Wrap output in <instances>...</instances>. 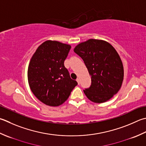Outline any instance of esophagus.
Masks as SVG:
<instances>
[{
  "mask_svg": "<svg viewBox=\"0 0 146 146\" xmlns=\"http://www.w3.org/2000/svg\"><path fill=\"white\" fill-rule=\"evenodd\" d=\"M76 81H77V82H78V85L80 84V79L79 78H77L76 79Z\"/></svg>",
  "mask_w": 146,
  "mask_h": 146,
  "instance_id": "obj_1",
  "label": "esophagus"
}]
</instances>
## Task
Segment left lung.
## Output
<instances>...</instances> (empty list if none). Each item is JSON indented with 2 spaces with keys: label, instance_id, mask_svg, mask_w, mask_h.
Wrapping results in <instances>:
<instances>
[{
  "label": "left lung",
  "instance_id": "obj_1",
  "mask_svg": "<svg viewBox=\"0 0 146 146\" xmlns=\"http://www.w3.org/2000/svg\"><path fill=\"white\" fill-rule=\"evenodd\" d=\"M91 76V85L84 92L96 103L106 102L115 95L123 80V66L119 54L110 43L89 39L74 48Z\"/></svg>",
  "mask_w": 146,
  "mask_h": 146
}]
</instances>
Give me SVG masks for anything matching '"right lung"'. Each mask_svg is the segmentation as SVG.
<instances>
[{
  "label": "right lung",
  "mask_w": 146,
  "mask_h": 146,
  "mask_svg": "<svg viewBox=\"0 0 146 146\" xmlns=\"http://www.w3.org/2000/svg\"><path fill=\"white\" fill-rule=\"evenodd\" d=\"M71 45L47 40L37 48L28 69V80L36 98L50 106L66 101L78 83L70 78L64 62Z\"/></svg>",
  "instance_id": "obj_1"
}]
</instances>
